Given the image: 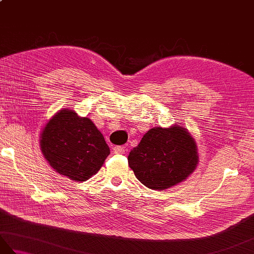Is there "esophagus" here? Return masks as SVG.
I'll return each instance as SVG.
<instances>
[{
	"mask_svg": "<svg viewBox=\"0 0 254 254\" xmlns=\"http://www.w3.org/2000/svg\"><path fill=\"white\" fill-rule=\"evenodd\" d=\"M113 154H120V155H122V154H124L126 153V149H124V147H122V146H116V147H113Z\"/></svg>",
	"mask_w": 254,
	"mask_h": 254,
	"instance_id": "esophagus-1",
	"label": "esophagus"
}]
</instances>
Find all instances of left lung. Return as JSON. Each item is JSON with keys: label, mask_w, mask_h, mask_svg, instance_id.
<instances>
[{"label": "left lung", "mask_w": 254, "mask_h": 254, "mask_svg": "<svg viewBox=\"0 0 254 254\" xmlns=\"http://www.w3.org/2000/svg\"><path fill=\"white\" fill-rule=\"evenodd\" d=\"M127 161L145 187L163 191L185 181L195 170L196 143L182 127H153L131 150Z\"/></svg>", "instance_id": "8db88e82"}]
</instances>
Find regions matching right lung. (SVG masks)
<instances>
[{
    "label": "right lung",
    "mask_w": 254,
    "mask_h": 254,
    "mask_svg": "<svg viewBox=\"0 0 254 254\" xmlns=\"http://www.w3.org/2000/svg\"><path fill=\"white\" fill-rule=\"evenodd\" d=\"M40 147L53 169L76 182L97 174L110 154L93 121L68 109L60 110L48 121L40 134Z\"/></svg>",
    "instance_id": "add662e5"
}]
</instances>
